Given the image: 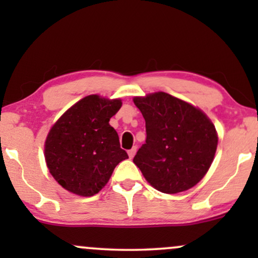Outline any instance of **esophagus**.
Listing matches in <instances>:
<instances>
[{"instance_id": "1", "label": "esophagus", "mask_w": 258, "mask_h": 258, "mask_svg": "<svg viewBox=\"0 0 258 258\" xmlns=\"http://www.w3.org/2000/svg\"><path fill=\"white\" fill-rule=\"evenodd\" d=\"M136 152H137V148H136V147H133L131 150H128V156H130V159H132L133 156L136 155Z\"/></svg>"}]
</instances>
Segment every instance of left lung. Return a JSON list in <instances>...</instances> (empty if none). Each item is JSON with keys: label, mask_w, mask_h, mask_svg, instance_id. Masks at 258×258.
<instances>
[{"label": "left lung", "mask_w": 258, "mask_h": 258, "mask_svg": "<svg viewBox=\"0 0 258 258\" xmlns=\"http://www.w3.org/2000/svg\"><path fill=\"white\" fill-rule=\"evenodd\" d=\"M146 120L147 139L133 158L144 178L159 191L176 194L204 178L218 137L205 112L165 92L135 97Z\"/></svg>", "instance_id": "left-lung-1"}]
</instances>
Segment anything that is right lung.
Wrapping results in <instances>:
<instances>
[{
	"label": "right lung",
	"mask_w": 258,
	"mask_h": 258,
	"mask_svg": "<svg viewBox=\"0 0 258 258\" xmlns=\"http://www.w3.org/2000/svg\"><path fill=\"white\" fill-rule=\"evenodd\" d=\"M121 99L85 97L59 117L44 143L47 167L67 190L93 197L104 188L114 168L128 155L109 121Z\"/></svg>",
	"instance_id": "add662e5"
}]
</instances>
